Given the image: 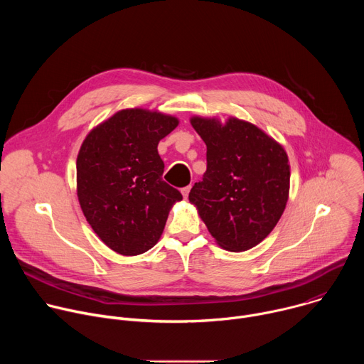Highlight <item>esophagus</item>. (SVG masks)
<instances>
[{"mask_svg": "<svg viewBox=\"0 0 364 364\" xmlns=\"http://www.w3.org/2000/svg\"><path fill=\"white\" fill-rule=\"evenodd\" d=\"M190 190H191V187H190V186H187V187H183V188H181V194H183V197H184V198H187V197H188Z\"/></svg>", "mask_w": 364, "mask_h": 364, "instance_id": "esophagus-1", "label": "esophagus"}]
</instances>
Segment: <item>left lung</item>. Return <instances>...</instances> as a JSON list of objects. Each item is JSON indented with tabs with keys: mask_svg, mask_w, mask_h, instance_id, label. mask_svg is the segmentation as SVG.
<instances>
[{
	"mask_svg": "<svg viewBox=\"0 0 364 364\" xmlns=\"http://www.w3.org/2000/svg\"><path fill=\"white\" fill-rule=\"evenodd\" d=\"M207 146V170L188 200L215 237L230 252L261 243L279 222L289 194L284 146L256 125L230 117H193Z\"/></svg>",
	"mask_w": 364,
	"mask_h": 364,
	"instance_id": "left-lung-1",
	"label": "left lung"
}]
</instances>
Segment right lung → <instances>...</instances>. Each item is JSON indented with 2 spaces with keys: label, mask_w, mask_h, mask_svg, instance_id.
Masks as SVG:
<instances>
[{
  "label": "right lung",
  "mask_w": 364,
  "mask_h": 364,
  "mask_svg": "<svg viewBox=\"0 0 364 364\" xmlns=\"http://www.w3.org/2000/svg\"><path fill=\"white\" fill-rule=\"evenodd\" d=\"M178 119L159 111L122 109L95 127L76 160L82 212L108 247L124 256L149 250L181 193L163 181L159 142Z\"/></svg>",
  "instance_id": "1"
}]
</instances>
